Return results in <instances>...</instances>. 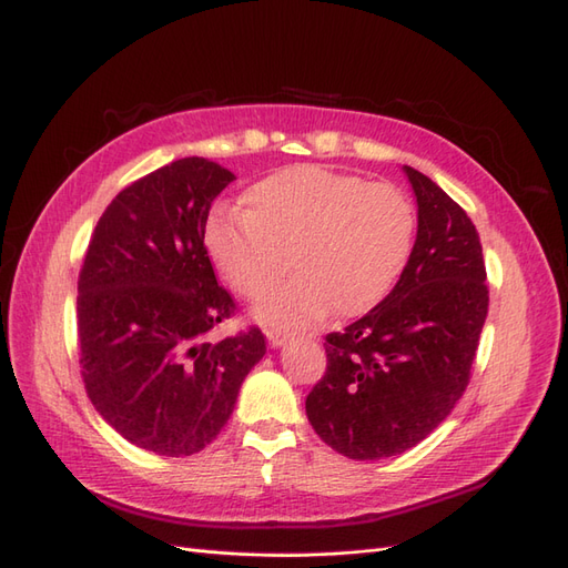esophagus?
Instances as JSON below:
<instances>
[{"label":"esophagus","mask_w":568,"mask_h":568,"mask_svg":"<svg viewBox=\"0 0 568 568\" xmlns=\"http://www.w3.org/2000/svg\"><path fill=\"white\" fill-rule=\"evenodd\" d=\"M266 337H268V345L273 347V349H278V347H283L287 339H290V335H285V333H278V331H268L266 333Z\"/></svg>","instance_id":"1"}]
</instances>
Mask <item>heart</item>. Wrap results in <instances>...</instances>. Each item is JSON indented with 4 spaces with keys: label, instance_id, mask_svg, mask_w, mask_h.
Listing matches in <instances>:
<instances>
[{
    "label": "heart",
    "instance_id": "obj_1",
    "mask_svg": "<svg viewBox=\"0 0 568 568\" xmlns=\"http://www.w3.org/2000/svg\"><path fill=\"white\" fill-rule=\"evenodd\" d=\"M247 212L216 206L204 250L240 297L278 285L293 258L297 275L258 306L273 328L312 326L333 310L362 316L395 287L409 262L414 206L402 190L321 166H290L254 183Z\"/></svg>",
    "mask_w": 568,
    "mask_h": 568
}]
</instances>
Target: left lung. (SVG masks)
I'll return each mask as SVG.
<instances>
[{"label": "left lung", "mask_w": 568, "mask_h": 568, "mask_svg": "<svg viewBox=\"0 0 568 568\" xmlns=\"http://www.w3.org/2000/svg\"><path fill=\"white\" fill-rule=\"evenodd\" d=\"M404 173L418 204L409 262L378 306L326 335V374L306 395L321 440L359 462L402 455L443 424L471 378L488 316L476 225L428 175Z\"/></svg>", "instance_id": "8db88e82"}]
</instances>
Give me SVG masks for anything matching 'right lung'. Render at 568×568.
Returning a JSON list of instances; mask_svg holds the SVG:
<instances>
[{
  "mask_svg": "<svg viewBox=\"0 0 568 568\" xmlns=\"http://www.w3.org/2000/svg\"><path fill=\"white\" fill-rule=\"evenodd\" d=\"M235 175L178 159L111 200L78 275V356L90 402L128 443L190 457L216 440L240 385L266 354L250 328L209 333L235 312L204 250L212 202Z\"/></svg>",
  "mask_w": 568,
  "mask_h": 568,
  "instance_id": "add662e5",
  "label": "right lung"
}]
</instances>
